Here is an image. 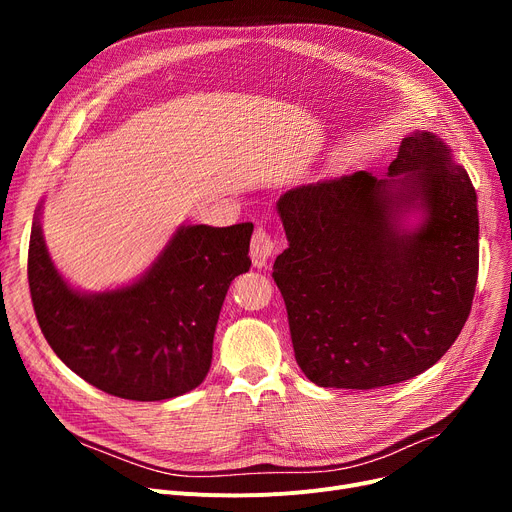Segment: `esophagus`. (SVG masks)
I'll list each match as a JSON object with an SVG mask.
<instances>
[{"label": "esophagus", "instance_id": "1", "mask_svg": "<svg viewBox=\"0 0 512 512\" xmlns=\"http://www.w3.org/2000/svg\"><path fill=\"white\" fill-rule=\"evenodd\" d=\"M276 251V240L274 236L267 232L263 226H259L255 232H253V238H251V259L257 267H263L267 265V261H270V257L274 255Z\"/></svg>", "mask_w": 512, "mask_h": 512}]
</instances>
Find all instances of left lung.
Segmentation results:
<instances>
[{"label":"left lung","mask_w":512,"mask_h":512,"mask_svg":"<svg viewBox=\"0 0 512 512\" xmlns=\"http://www.w3.org/2000/svg\"><path fill=\"white\" fill-rule=\"evenodd\" d=\"M388 180L355 172L278 201L288 249L274 261L294 357L324 388L371 390L438 363L471 313L479 272L477 195L432 132L402 139ZM419 204L426 224L400 233Z\"/></svg>","instance_id":"obj_1"}]
</instances>
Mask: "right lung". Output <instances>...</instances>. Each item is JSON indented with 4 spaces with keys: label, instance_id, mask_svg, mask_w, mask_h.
<instances>
[{
    "label": "right lung",
    "instance_id": "1",
    "mask_svg": "<svg viewBox=\"0 0 512 512\" xmlns=\"http://www.w3.org/2000/svg\"><path fill=\"white\" fill-rule=\"evenodd\" d=\"M253 224L186 226L132 286L80 294L53 267L39 220L29 288L49 346L91 386L126 400H166L197 388L230 282L249 272Z\"/></svg>",
    "mask_w": 512,
    "mask_h": 512
}]
</instances>
